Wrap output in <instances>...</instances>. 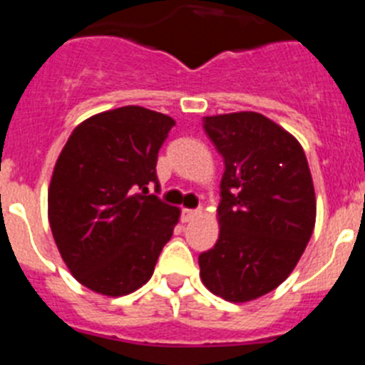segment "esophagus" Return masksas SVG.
<instances>
[{
  "label": "esophagus",
  "mask_w": 365,
  "mask_h": 365,
  "mask_svg": "<svg viewBox=\"0 0 365 365\" xmlns=\"http://www.w3.org/2000/svg\"><path fill=\"white\" fill-rule=\"evenodd\" d=\"M199 214H201V210H190V208H186V210H182V221L185 222L193 221Z\"/></svg>",
  "instance_id": "34e87169"
}]
</instances>
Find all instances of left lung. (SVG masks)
Masks as SVG:
<instances>
[{
    "instance_id": "left-lung-1",
    "label": "left lung",
    "mask_w": 365,
    "mask_h": 365,
    "mask_svg": "<svg viewBox=\"0 0 365 365\" xmlns=\"http://www.w3.org/2000/svg\"><path fill=\"white\" fill-rule=\"evenodd\" d=\"M225 159L219 240L199 256L215 296L245 303L269 294L294 270L311 240L316 195L302 144L254 111L202 118Z\"/></svg>"
}]
</instances>
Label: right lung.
I'll use <instances>...</instances> for the list:
<instances>
[{"label": "right lung", "instance_id": "obj_1", "mask_svg": "<svg viewBox=\"0 0 365 365\" xmlns=\"http://www.w3.org/2000/svg\"><path fill=\"white\" fill-rule=\"evenodd\" d=\"M175 120L140 106L93 115L73 130L51 177L49 225L74 279L125 296L155 270L180 210L148 195ZM155 188V190H157Z\"/></svg>", "mask_w": 365, "mask_h": 365}]
</instances>
